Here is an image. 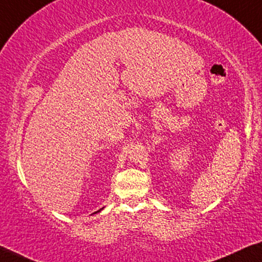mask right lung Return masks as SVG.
<instances>
[{
  "label": "right lung",
  "mask_w": 262,
  "mask_h": 262,
  "mask_svg": "<svg viewBox=\"0 0 262 262\" xmlns=\"http://www.w3.org/2000/svg\"><path fill=\"white\" fill-rule=\"evenodd\" d=\"M103 208H104V207H102V208H100V210H98V211H96V212H94V213H92V214H96V213H98V212H100V211H102V210H103ZM92 214H91V215H92Z\"/></svg>",
  "instance_id": "obj_1"
}]
</instances>
